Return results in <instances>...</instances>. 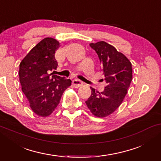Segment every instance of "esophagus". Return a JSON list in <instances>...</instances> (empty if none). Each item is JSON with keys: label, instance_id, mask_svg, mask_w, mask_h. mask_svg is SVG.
Masks as SVG:
<instances>
[{"label": "esophagus", "instance_id": "34e87169", "mask_svg": "<svg viewBox=\"0 0 161 161\" xmlns=\"http://www.w3.org/2000/svg\"><path fill=\"white\" fill-rule=\"evenodd\" d=\"M83 84L82 81H80V80H78V79H75V80H72V85L74 86V87L75 88H78L81 86Z\"/></svg>", "mask_w": 161, "mask_h": 161}]
</instances>
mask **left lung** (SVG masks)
I'll return each instance as SVG.
<instances>
[{"mask_svg": "<svg viewBox=\"0 0 161 161\" xmlns=\"http://www.w3.org/2000/svg\"><path fill=\"white\" fill-rule=\"evenodd\" d=\"M89 45L98 55L107 86L102 92L91 88L92 94L86 103L94 116L103 118L113 114L126 96L133 80L132 64L124 54L104 41Z\"/></svg>", "mask_w": 161, "mask_h": 161, "instance_id": "left-lung-1", "label": "left lung"}]
</instances>
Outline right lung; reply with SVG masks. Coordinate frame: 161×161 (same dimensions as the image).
I'll use <instances>...</instances> for the list:
<instances>
[{
	"label": "right lung",
	"instance_id": "1",
	"mask_svg": "<svg viewBox=\"0 0 161 161\" xmlns=\"http://www.w3.org/2000/svg\"><path fill=\"white\" fill-rule=\"evenodd\" d=\"M60 47L56 39L47 37L30 50L19 64L22 91L36 115L50 116L60 102L64 92L71 86L69 79L52 75L58 63L55 53Z\"/></svg>",
	"mask_w": 161,
	"mask_h": 161
}]
</instances>
